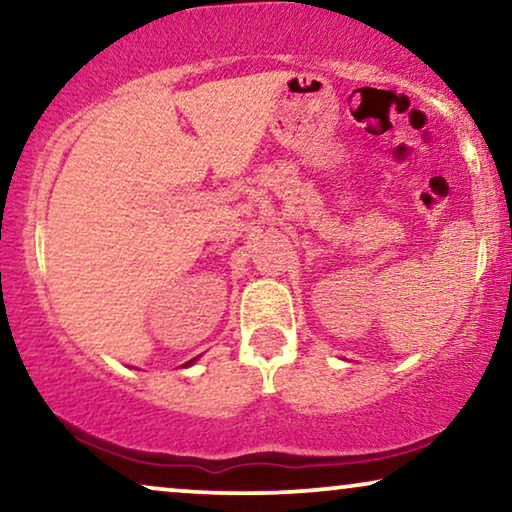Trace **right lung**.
Returning a JSON list of instances; mask_svg holds the SVG:
<instances>
[{
    "label": "right lung",
    "mask_w": 512,
    "mask_h": 512,
    "mask_svg": "<svg viewBox=\"0 0 512 512\" xmlns=\"http://www.w3.org/2000/svg\"><path fill=\"white\" fill-rule=\"evenodd\" d=\"M191 363H195V359H191V361H188V363H186V366H191Z\"/></svg>",
    "instance_id": "right-lung-1"
}]
</instances>
